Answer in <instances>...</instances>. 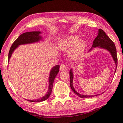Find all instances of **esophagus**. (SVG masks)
<instances>
[{
  "instance_id": "34e87169",
  "label": "esophagus",
  "mask_w": 123,
  "mask_h": 123,
  "mask_svg": "<svg viewBox=\"0 0 123 123\" xmlns=\"http://www.w3.org/2000/svg\"><path fill=\"white\" fill-rule=\"evenodd\" d=\"M60 70H61V71H63V70H66L67 69L66 64H65L64 63L61 64V66H60Z\"/></svg>"
}]
</instances>
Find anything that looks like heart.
Returning a JSON list of instances; mask_svg holds the SVG:
<instances>
[{"instance_id":"1","label":"heart","mask_w":123,"mask_h":123,"mask_svg":"<svg viewBox=\"0 0 123 123\" xmlns=\"http://www.w3.org/2000/svg\"><path fill=\"white\" fill-rule=\"evenodd\" d=\"M80 37L77 35L68 36L60 42V47L63 50L69 49L73 47L69 53L70 57L76 59L82 55L87 45L86 41H80Z\"/></svg>"}]
</instances>
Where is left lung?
<instances>
[{
    "label": "left lung",
    "instance_id": "1",
    "mask_svg": "<svg viewBox=\"0 0 123 123\" xmlns=\"http://www.w3.org/2000/svg\"><path fill=\"white\" fill-rule=\"evenodd\" d=\"M99 47L101 48H103L107 50L108 51H110L111 53L112 57L115 62L116 65V68L117 67V63H118V59H117V50L115 46V44L113 43L111 39H110L107 35L105 34V32L102 30V29H99L98 30V35L97 36L96 38L94 39V41H93V44L92 45V47L91 49L89 50V51H91L92 49L93 48ZM116 71V69L115 70V72ZM69 75H70V86L71 87V89L74 92V93L78 95L79 97L80 98H89L96 96V95H85L81 94L80 93L77 92L75 90L73 86V74L72 69H70L69 71ZM103 93H102L103 94ZM100 94H101V93Z\"/></svg>",
    "mask_w": 123,
    "mask_h": 123
}]
</instances>
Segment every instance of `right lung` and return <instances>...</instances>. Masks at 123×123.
<instances>
[{"mask_svg": "<svg viewBox=\"0 0 123 123\" xmlns=\"http://www.w3.org/2000/svg\"><path fill=\"white\" fill-rule=\"evenodd\" d=\"M41 33V32L40 31H32V32H25L24 34L20 35V36L18 37L17 39L13 43V44H12L11 48H10V49L9 53L8 62H9V60L12 54L13 53V51L17 48L19 46V45L37 42H38L40 41L41 39H42V37L39 35V34H40ZM59 69H60L59 65H56L54 66V67L51 69L50 73L49 78V86L48 91L47 94L45 95V96L36 100H26L30 102L38 103V102L44 101L48 98L51 93L54 79H55V77L56 76L57 74H58V73H59Z\"/></svg>", "mask_w": 123, "mask_h": 123, "instance_id": "add662e5", "label": "right lung"}]
</instances>
